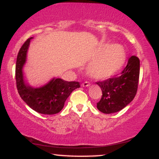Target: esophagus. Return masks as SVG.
Returning <instances> with one entry per match:
<instances>
[{
    "label": "esophagus",
    "mask_w": 159,
    "mask_h": 159,
    "mask_svg": "<svg viewBox=\"0 0 159 159\" xmlns=\"http://www.w3.org/2000/svg\"><path fill=\"white\" fill-rule=\"evenodd\" d=\"M81 86H82V87H89V86H90V83H89V82H87V81H85V82H84V83H82Z\"/></svg>",
    "instance_id": "esophagus-1"
}]
</instances>
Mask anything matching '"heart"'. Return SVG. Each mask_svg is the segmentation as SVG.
Returning <instances> with one entry per match:
<instances>
[{"label":"heart","mask_w":159,"mask_h":159,"mask_svg":"<svg viewBox=\"0 0 159 159\" xmlns=\"http://www.w3.org/2000/svg\"><path fill=\"white\" fill-rule=\"evenodd\" d=\"M93 62L88 69L92 78L97 80H105L114 75L125 61V53L119 45H106L98 49L93 55Z\"/></svg>","instance_id":"heart-1"}]
</instances>
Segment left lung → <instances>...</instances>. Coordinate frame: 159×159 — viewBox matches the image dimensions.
Instances as JSON below:
<instances>
[{"instance_id":"left-lung-1","label":"left lung","mask_w":159,"mask_h":159,"mask_svg":"<svg viewBox=\"0 0 159 159\" xmlns=\"http://www.w3.org/2000/svg\"><path fill=\"white\" fill-rule=\"evenodd\" d=\"M139 75L140 60L132 56L120 76L97 82L102 91L97 103L98 110L104 114H113L126 107L137 93Z\"/></svg>"}]
</instances>
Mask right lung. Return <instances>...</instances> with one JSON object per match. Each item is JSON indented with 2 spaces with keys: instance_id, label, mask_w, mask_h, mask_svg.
I'll use <instances>...</instances> for the list:
<instances>
[{
  "instance_id": "1",
  "label": "right lung",
  "mask_w": 159,
  "mask_h": 159,
  "mask_svg": "<svg viewBox=\"0 0 159 159\" xmlns=\"http://www.w3.org/2000/svg\"><path fill=\"white\" fill-rule=\"evenodd\" d=\"M31 39L33 37L29 38L24 43L17 56L16 80L18 92L23 101L36 112L48 115L57 114L63 109L66 100L72 91L79 88V82L66 81L61 78H53L40 87H33L26 83L23 68Z\"/></svg>"
}]
</instances>
